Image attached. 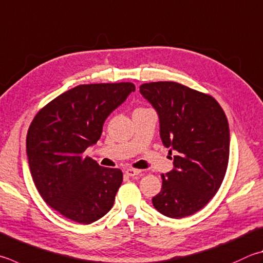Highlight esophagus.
Here are the masks:
<instances>
[{
  "label": "esophagus",
  "instance_id": "obj_1",
  "mask_svg": "<svg viewBox=\"0 0 263 263\" xmlns=\"http://www.w3.org/2000/svg\"><path fill=\"white\" fill-rule=\"evenodd\" d=\"M141 173L140 170H138V169H126L125 170V174L127 175V176H130V177H135V176H137V175H139Z\"/></svg>",
  "mask_w": 263,
  "mask_h": 263
}]
</instances>
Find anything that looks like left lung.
Returning <instances> with one entry per match:
<instances>
[{
	"label": "left lung",
	"instance_id": "obj_1",
	"mask_svg": "<svg viewBox=\"0 0 263 263\" xmlns=\"http://www.w3.org/2000/svg\"><path fill=\"white\" fill-rule=\"evenodd\" d=\"M159 116L162 144L176 152L174 168L162 174V189L152 199L157 212L183 218L203 208L227 173L230 131L226 114L211 95L175 82L140 86Z\"/></svg>",
	"mask_w": 263,
	"mask_h": 263
}]
</instances>
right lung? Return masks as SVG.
<instances>
[{
    "label": "right lung",
    "mask_w": 263,
    "mask_h": 263,
    "mask_svg": "<svg viewBox=\"0 0 263 263\" xmlns=\"http://www.w3.org/2000/svg\"><path fill=\"white\" fill-rule=\"evenodd\" d=\"M135 90L132 83L76 86L31 123L26 154L33 181L47 204L66 218L90 224L111 209L122 171L83 154L100 139L107 117Z\"/></svg>",
    "instance_id": "add662e5"
}]
</instances>
